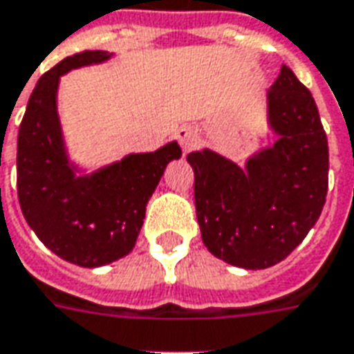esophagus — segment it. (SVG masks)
<instances>
[{
    "label": "esophagus",
    "mask_w": 354,
    "mask_h": 354,
    "mask_svg": "<svg viewBox=\"0 0 354 354\" xmlns=\"http://www.w3.org/2000/svg\"><path fill=\"white\" fill-rule=\"evenodd\" d=\"M176 138L178 142H180V145H182L184 153L194 151V149L199 147V143H201L199 134H197V130H195L194 126H182L176 132Z\"/></svg>",
    "instance_id": "1"
}]
</instances>
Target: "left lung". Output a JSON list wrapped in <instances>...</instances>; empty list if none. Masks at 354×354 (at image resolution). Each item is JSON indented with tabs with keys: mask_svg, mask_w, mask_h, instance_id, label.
<instances>
[{
	"mask_svg": "<svg viewBox=\"0 0 354 354\" xmlns=\"http://www.w3.org/2000/svg\"><path fill=\"white\" fill-rule=\"evenodd\" d=\"M266 103L278 140L243 169L212 149L187 155L203 243L245 270L281 263L315 226L328 194V140L313 93L281 65Z\"/></svg>",
	"mask_w": 354,
	"mask_h": 354,
	"instance_id": "left-lung-1",
	"label": "left lung"
}]
</instances>
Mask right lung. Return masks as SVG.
Here are the masks:
<instances>
[{"instance_id":"add662e5","label":"right lung","mask_w":354,"mask_h":354,"mask_svg":"<svg viewBox=\"0 0 354 354\" xmlns=\"http://www.w3.org/2000/svg\"><path fill=\"white\" fill-rule=\"evenodd\" d=\"M107 59V51H82L44 74L17 138V192L24 218L49 251L84 268L115 263L134 249L149 197L167 165L182 157L180 145L170 142L78 174L57 113L59 80L73 68Z\"/></svg>"}]
</instances>
